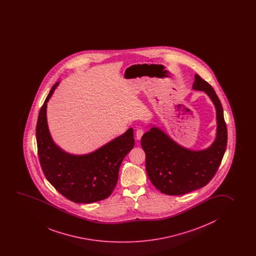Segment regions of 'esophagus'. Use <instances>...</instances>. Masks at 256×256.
I'll return each mask as SVG.
<instances>
[{
    "label": "esophagus",
    "instance_id": "obj_1",
    "mask_svg": "<svg viewBox=\"0 0 256 256\" xmlns=\"http://www.w3.org/2000/svg\"><path fill=\"white\" fill-rule=\"evenodd\" d=\"M144 130H142V128H138L136 130V139L138 140H140L141 139L142 136V134H144Z\"/></svg>",
    "mask_w": 256,
    "mask_h": 256
}]
</instances>
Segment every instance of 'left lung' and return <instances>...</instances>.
<instances>
[{
    "mask_svg": "<svg viewBox=\"0 0 256 256\" xmlns=\"http://www.w3.org/2000/svg\"><path fill=\"white\" fill-rule=\"evenodd\" d=\"M193 89L205 92L215 104L218 128L212 146L202 150L183 148L156 126L142 138L148 178L161 193L169 196L185 194L207 185L215 176L226 152L227 128L218 96L199 74L194 76Z\"/></svg>",
    "mask_w": 256,
    "mask_h": 256,
    "instance_id": "obj_1",
    "label": "left lung"
}]
</instances>
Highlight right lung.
I'll return each instance as SVG.
<instances>
[{"label": "right lung", "instance_id": "1", "mask_svg": "<svg viewBox=\"0 0 256 256\" xmlns=\"http://www.w3.org/2000/svg\"><path fill=\"white\" fill-rule=\"evenodd\" d=\"M52 86L41 106L36 126L38 154L44 176L63 196L76 204H92L111 196L120 164L134 145L133 128L87 155L64 152L54 142L46 120V106L58 86Z\"/></svg>", "mask_w": 256, "mask_h": 256}]
</instances>
